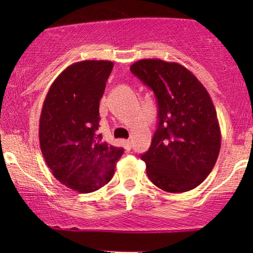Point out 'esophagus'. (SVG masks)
Segmentation results:
<instances>
[{
    "label": "esophagus",
    "mask_w": 253,
    "mask_h": 253,
    "mask_svg": "<svg viewBox=\"0 0 253 253\" xmlns=\"http://www.w3.org/2000/svg\"><path fill=\"white\" fill-rule=\"evenodd\" d=\"M123 146L126 148V151H130L131 150V141L127 139V140H123Z\"/></svg>",
    "instance_id": "esophagus-1"
}]
</instances>
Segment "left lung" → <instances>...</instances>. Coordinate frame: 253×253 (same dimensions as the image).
I'll return each mask as SVG.
<instances>
[{"instance_id": "obj_1", "label": "left lung", "mask_w": 253, "mask_h": 253, "mask_svg": "<svg viewBox=\"0 0 253 253\" xmlns=\"http://www.w3.org/2000/svg\"><path fill=\"white\" fill-rule=\"evenodd\" d=\"M131 72L153 89L159 123L150 150L141 155L154 185L181 193L205 181L215 165L221 131L213 101L183 65L159 58L139 60Z\"/></svg>"}]
</instances>
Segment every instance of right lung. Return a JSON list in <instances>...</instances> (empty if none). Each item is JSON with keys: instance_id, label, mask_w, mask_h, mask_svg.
I'll use <instances>...</instances> for the list:
<instances>
[{"instance_id": "right-lung-1", "label": "right lung", "mask_w": 253, "mask_h": 253, "mask_svg": "<svg viewBox=\"0 0 253 253\" xmlns=\"http://www.w3.org/2000/svg\"><path fill=\"white\" fill-rule=\"evenodd\" d=\"M110 61H81L64 69L43 101L39 140L54 177L69 189L93 192L113 178L123 148L102 141L99 103Z\"/></svg>"}]
</instances>
